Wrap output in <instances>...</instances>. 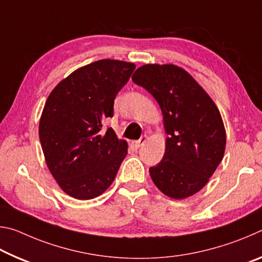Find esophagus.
<instances>
[{
    "mask_svg": "<svg viewBox=\"0 0 262 262\" xmlns=\"http://www.w3.org/2000/svg\"><path fill=\"white\" fill-rule=\"evenodd\" d=\"M147 140H148V136H147V135L142 136L140 140L133 142V147L136 148V149H139L140 147H142V145H143V144L145 143V142H147Z\"/></svg>",
    "mask_w": 262,
    "mask_h": 262,
    "instance_id": "1",
    "label": "esophagus"
}]
</instances>
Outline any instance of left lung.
Returning a JSON list of instances; mask_svg holds the SVG:
<instances>
[{
	"label": "left lung",
	"mask_w": 262,
	"mask_h": 262,
	"mask_svg": "<svg viewBox=\"0 0 262 262\" xmlns=\"http://www.w3.org/2000/svg\"><path fill=\"white\" fill-rule=\"evenodd\" d=\"M132 79L157 100L168 135L163 159L149 168L154 184L172 199L192 196L205 187L224 156L227 136L219 108L174 64H144Z\"/></svg>",
	"instance_id": "obj_1"
}]
</instances>
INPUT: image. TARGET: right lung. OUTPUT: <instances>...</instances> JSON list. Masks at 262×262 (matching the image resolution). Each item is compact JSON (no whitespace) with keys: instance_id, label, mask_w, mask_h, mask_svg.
Wrapping results in <instances>:
<instances>
[{"instance_id":"obj_1","label":"right lung","mask_w":262,"mask_h":262,"mask_svg":"<svg viewBox=\"0 0 262 262\" xmlns=\"http://www.w3.org/2000/svg\"><path fill=\"white\" fill-rule=\"evenodd\" d=\"M135 64L99 60L75 70L48 96L39 122L43 156L64 193L78 200L99 196L113 183L128 144L103 120L113 117L118 92Z\"/></svg>"}]
</instances>
